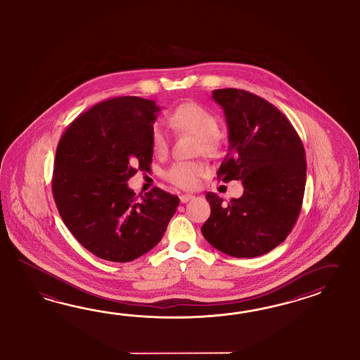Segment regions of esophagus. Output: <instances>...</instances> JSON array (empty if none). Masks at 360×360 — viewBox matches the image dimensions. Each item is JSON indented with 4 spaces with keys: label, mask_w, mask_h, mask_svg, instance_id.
I'll return each instance as SVG.
<instances>
[{
    "label": "esophagus",
    "mask_w": 360,
    "mask_h": 360,
    "mask_svg": "<svg viewBox=\"0 0 360 360\" xmlns=\"http://www.w3.org/2000/svg\"><path fill=\"white\" fill-rule=\"evenodd\" d=\"M194 198V195L193 194H182L179 196V200H181V203H187L188 200H191Z\"/></svg>",
    "instance_id": "obj_1"
}]
</instances>
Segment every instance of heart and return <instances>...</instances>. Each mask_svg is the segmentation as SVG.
Returning <instances> with one entry per match:
<instances>
[{
	"label": "heart",
	"instance_id": "b5f03b06",
	"mask_svg": "<svg viewBox=\"0 0 360 360\" xmlns=\"http://www.w3.org/2000/svg\"><path fill=\"white\" fill-rule=\"evenodd\" d=\"M170 127L198 137L205 153H214L219 149V119L210 110L195 102H185L175 107L167 117ZM150 144L157 155H164L169 146V135L161 123L150 128ZM205 174V167L195 161H176L165 170L166 179L181 188H194Z\"/></svg>",
	"mask_w": 360,
	"mask_h": 360
}]
</instances>
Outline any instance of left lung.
Segmentation results:
<instances>
[{"mask_svg": "<svg viewBox=\"0 0 360 360\" xmlns=\"http://www.w3.org/2000/svg\"><path fill=\"white\" fill-rule=\"evenodd\" d=\"M228 126V153L217 179L243 181V194L223 205L207 193L211 216L205 240L221 253L253 258L271 252L296 223L307 181L302 140L290 120L266 99L240 89L212 91Z\"/></svg>", "mask_w": 360, "mask_h": 360, "instance_id": "left-lung-1", "label": "left lung"}]
</instances>
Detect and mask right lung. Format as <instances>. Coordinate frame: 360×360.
Instances as JSON below:
<instances>
[{
	"label": "right lung",
	"mask_w": 360,
	"mask_h": 360,
	"mask_svg": "<svg viewBox=\"0 0 360 360\" xmlns=\"http://www.w3.org/2000/svg\"><path fill=\"white\" fill-rule=\"evenodd\" d=\"M160 111L150 99H107L76 117L58 141L52 178L58 214L102 259L126 263L152 250L179 205L158 187L137 199L127 185L137 170L150 169V128Z\"/></svg>",
	"instance_id": "add662e5"
}]
</instances>
